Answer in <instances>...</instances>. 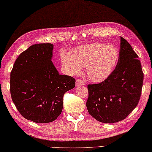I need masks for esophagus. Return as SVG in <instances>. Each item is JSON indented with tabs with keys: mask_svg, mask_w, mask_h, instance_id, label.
<instances>
[{
	"mask_svg": "<svg viewBox=\"0 0 152 152\" xmlns=\"http://www.w3.org/2000/svg\"><path fill=\"white\" fill-rule=\"evenodd\" d=\"M76 86H85V83L83 80L80 79H77L76 81Z\"/></svg>",
	"mask_w": 152,
	"mask_h": 152,
	"instance_id": "34e87169",
	"label": "esophagus"
}]
</instances>
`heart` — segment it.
<instances>
[{
  "mask_svg": "<svg viewBox=\"0 0 152 152\" xmlns=\"http://www.w3.org/2000/svg\"><path fill=\"white\" fill-rule=\"evenodd\" d=\"M118 59L119 52L114 46L94 42L75 48L70 55L62 54L61 62L63 69L69 75H78L86 66L89 79L101 83L112 75Z\"/></svg>",
  "mask_w": 152,
  "mask_h": 152,
  "instance_id": "1",
  "label": "heart"
}]
</instances>
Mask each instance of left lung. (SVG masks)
<instances>
[{
  "label": "left lung",
  "mask_w": 152,
  "mask_h": 152,
  "mask_svg": "<svg viewBox=\"0 0 152 152\" xmlns=\"http://www.w3.org/2000/svg\"><path fill=\"white\" fill-rule=\"evenodd\" d=\"M118 62L109 78L88 86V112L105 124L120 121L136 108L142 88L144 74L138 56L130 44L120 37Z\"/></svg>",
  "instance_id": "8db88e82"
}]
</instances>
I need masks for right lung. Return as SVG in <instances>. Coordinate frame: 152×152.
<instances>
[{"label": "right lung", "instance_id": "add662e5", "mask_svg": "<svg viewBox=\"0 0 152 152\" xmlns=\"http://www.w3.org/2000/svg\"><path fill=\"white\" fill-rule=\"evenodd\" d=\"M53 50L52 44L33 45L19 55L10 73L13 102L23 117L38 124L56 120L64 93L75 87V79L54 66Z\"/></svg>", "mask_w": 152, "mask_h": 152}]
</instances>
